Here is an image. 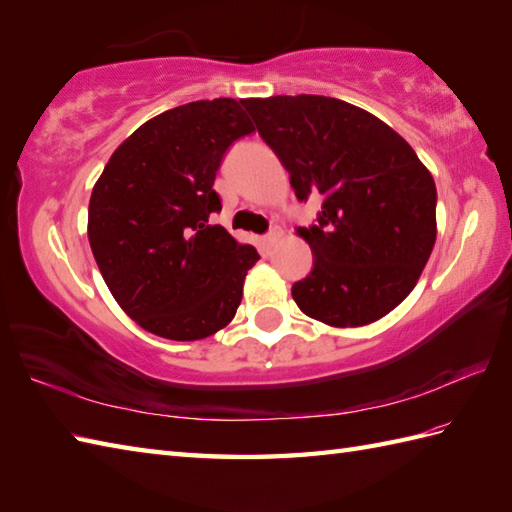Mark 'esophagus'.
<instances>
[{
	"instance_id": "34e87169",
	"label": "esophagus",
	"mask_w": 512,
	"mask_h": 512,
	"mask_svg": "<svg viewBox=\"0 0 512 512\" xmlns=\"http://www.w3.org/2000/svg\"><path fill=\"white\" fill-rule=\"evenodd\" d=\"M281 235H284V233H281V228H273V231L266 233V235L262 237V246H264L266 250H270V248H273V246L279 242Z\"/></svg>"
}]
</instances>
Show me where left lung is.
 I'll return each mask as SVG.
<instances>
[{
	"label": "left lung",
	"mask_w": 512,
	"mask_h": 512,
	"mask_svg": "<svg viewBox=\"0 0 512 512\" xmlns=\"http://www.w3.org/2000/svg\"><path fill=\"white\" fill-rule=\"evenodd\" d=\"M295 195L321 198L297 228L312 273L292 286L308 317L358 328L394 310L418 284L436 244V182L405 138L361 107L330 96L246 99Z\"/></svg>",
	"instance_id": "1"
}]
</instances>
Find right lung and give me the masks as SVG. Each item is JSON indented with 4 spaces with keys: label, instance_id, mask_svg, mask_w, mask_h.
I'll list each match as a JSON object with an SVG mask.
<instances>
[{
    "label": "right lung",
    "instance_id": "add662e5",
    "mask_svg": "<svg viewBox=\"0 0 512 512\" xmlns=\"http://www.w3.org/2000/svg\"><path fill=\"white\" fill-rule=\"evenodd\" d=\"M255 127L242 101H195L140 125L94 184L88 237L107 288L140 328L198 341L233 321L259 259L211 215L226 149Z\"/></svg>",
    "mask_w": 512,
    "mask_h": 512
}]
</instances>
